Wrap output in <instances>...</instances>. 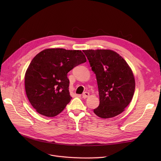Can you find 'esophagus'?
Here are the masks:
<instances>
[{
    "instance_id": "34e87169",
    "label": "esophagus",
    "mask_w": 161,
    "mask_h": 161,
    "mask_svg": "<svg viewBox=\"0 0 161 161\" xmlns=\"http://www.w3.org/2000/svg\"><path fill=\"white\" fill-rule=\"evenodd\" d=\"M89 96V93L88 92H84L82 94V97L84 98L88 97Z\"/></svg>"
}]
</instances>
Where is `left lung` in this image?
Listing matches in <instances>:
<instances>
[{"label": "left lung", "instance_id": "obj_1", "mask_svg": "<svg viewBox=\"0 0 161 161\" xmlns=\"http://www.w3.org/2000/svg\"><path fill=\"white\" fill-rule=\"evenodd\" d=\"M96 75L100 104L94 113L103 119L122 113L133 97L135 80L125 59L109 49L83 50Z\"/></svg>", "mask_w": 161, "mask_h": 161}]
</instances>
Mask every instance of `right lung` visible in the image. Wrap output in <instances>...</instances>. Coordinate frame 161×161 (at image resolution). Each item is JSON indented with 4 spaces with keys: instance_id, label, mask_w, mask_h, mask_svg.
<instances>
[{
    "instance_id": "right-lung-1",
    "label": "right lung",
    "mask_w": 161,
    "mask_h": 161,
    "mask_svg": "<svg viewBox=\"0 0 161 161\" xmlns=\"http://www.w3.org/2000/svg\"><path fill=\"white\" fill-rule=\"evenodd\" d=\"M87 59L80 50L46 49L31 62L25 75V87L30 103L47 117L60 114L70 103L67 74Z\"/></svg>"
}]
</instances>
